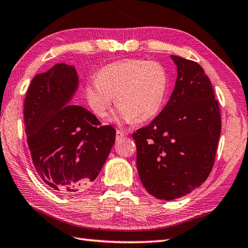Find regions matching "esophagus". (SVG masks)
<instances>
[{
    "mask_svg": "<svg viewBox=\"0 0 248 248\" xmlns=\"http://www.w3.org/2000/svg\"><path fill=\"white\" fill-rule=\"evenodd\" d=\"M125 136H126V135H125V133H123V131H121V130H117V140H121V139H123Z\"/></svg>",
    "mask_w": 248,
    "mask_h": 248,
    "instance_id": "obj_1",
    "label": "esophagus"
}]
</instances>
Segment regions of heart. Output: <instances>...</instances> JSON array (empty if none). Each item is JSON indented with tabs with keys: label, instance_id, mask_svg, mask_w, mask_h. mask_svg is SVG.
<instances>
[{
	"label": "heart",
	"instance_id": "1",
	"mask_svg": "<svg viewBox=\"0 0 248 248\" xmlns=\"http://www.w3.org/2000/svg\"><path fill=\"white\" fill-rule=\"evenodd\" d=\"M169 76L157 62L125 59L100 69L96 79L86 82L84 96L91 111L104 118L113 103L119 106L110 121L117 124L145 122L160 111Z\"/></svg>",
	"mask_w": 248,
	"mask_h": 248
}]
</instances>
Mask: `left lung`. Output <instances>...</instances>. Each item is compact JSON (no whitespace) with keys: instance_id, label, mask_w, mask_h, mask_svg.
I'll use <instances>...</instances> for the list:
<instances>
[{"instance_id":"obj_1","label":"left lung","mask_w":248,"mask_h":248,"mask_svg":"<svg viewBox=\"0 0 248 248\" xmlns=\"http://www.w3.org/2000/svg\"><path fill=\"white\" fill-rule=\"evenodd\" d=\"M177 68L168 104L133 135L142 185L158 200L172 201L199 188L210 174L221 135V113L201 65L170 55Z\"/></svg>"}]
</instances>
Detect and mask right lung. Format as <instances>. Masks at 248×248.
<instances>
[{"mask_svg":"<svg viewBox=\"0 0 248 248\" xmlns=\"http://www.w3.org/2000/svg\"><path fill=\"white\" fill-rule=\"evenodd\" d=\"M73 65L56 63L32 78L24 101V125L39 177L62 194L92 185L115 141V129L71 104L78 89Z\"/></svg>","mask_w":248,"mask_h":248,"instance_id":"1","label":"right lung"}]
</instances>
